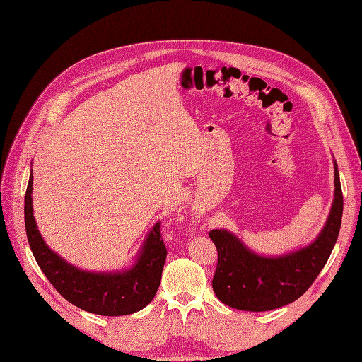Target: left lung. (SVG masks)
Here are the masks:
<instances>
[{"instance_id":"1","label":"left lung","mask_w":362,"mask_h":362,"mask_svg":"<svg viewBox=\"0 0 362 362\" xmlns=\"http://www.w3.org/2000/svg\"><path fill=\"white\" fill-rule=\"evenodd\" d=\"M334 201L325 228L315 243L284 257L268 259L248 251L228 230L213 229L217 248L213 290L222 303L250 312L271 310L297 300L317 279L337 241L343 194L334 163Z\"/></svg>"}]
</instances>
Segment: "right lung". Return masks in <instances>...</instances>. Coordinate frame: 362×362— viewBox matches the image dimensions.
Wrapping results in <instances>:
<instances>
[{
	"label": "right lung",
	"instance_id": "obj_1",
	"mask_svg": "<svg viewBox=\"0 0 362 362\" xmlns=\"http://www.w3.org/2000/svg\"><path fill=\"white\" fill-rule=\"evenodd\" d=\"M33 173L25 194V228L33 255L52 286L83 310L105 317L129 315L144 309L158 290L167 257L161 223L151 230L133 269L124 274H90L75 269L45 245L33 214Z\"/></svg>",
	"mask_w": 362,
	"mask_h": 362
}]
</instances>
